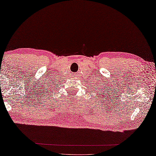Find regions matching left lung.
<instances>
[{
  "label": "left lung",
  "mask_w": 156,
  "mask_h": 156,
  "mask_svg": "<svg viewBox=\"0 0 156 156\" xmlns=\"http://www.w3.org/2000/svg\"><path fill=\"white\" fill-rule=\"evenodd\" d=\"M96 90H97V89H96ZM103 91H101V94L99 92V94H100V95H101V94H103Z\"/></svg>",
  "instance_id": "8db88e82"
}]
</instances>
